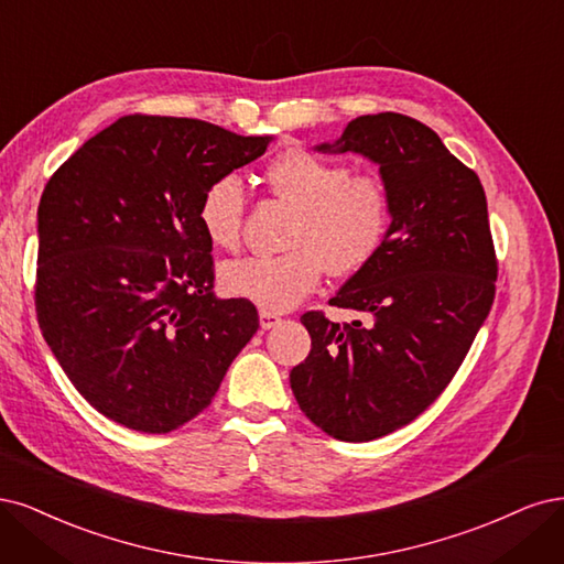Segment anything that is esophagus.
<instances>
[{
    "label": "esophagus",
    "instance_id": "34e87169",
    "mask_svg": "<svg viewBox=\"0 0 564 564\" xmlns=\"http://www.w3.org/2000/svg\"><path fill=\"white\" fill-rule=\"evenodd\" d=\"M281 323V316L279 314H274V312H260V325L264 330H269V328H274V325H279Z\"/></svg>",
    "mask_w": 564,
    "mask_h": 564
}]
</instances>
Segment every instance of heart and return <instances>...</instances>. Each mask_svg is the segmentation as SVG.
<instances>
[{
    "instance_id": "obj_1",
    "label": "heart",
    "mask_w": 564,
    "mask_h": 564,
    "mask_svg": "<svg viewBox=\"0 0 564 564\" xmlns=\"http://www.w3.org/2000/svg\"><path fill=\"white\" fill-rule=\"evenodd\" d=\"M271 196L295 208L285 234L288 252L248 258L220 271L229 297L264 312H288L318 288L325 269L337 279L366 271L384 250L393 227V194L377 173H354L335 159L285 150L269 161ZM246 189L236 175L210 180L196 206L206 239L223 250L241 246Z\"/></svg>"
}]
</instances>
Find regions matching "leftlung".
I'll return each mask as SVG.
<instances>
[{
	"instance_id": "1",
	"label": "left lung",
	"mask_w": 564,
	"mask_h": 564,
	"mask_svg": "<svg viewBox=\"0 0 564 564\" xmlns=\"http://www.w3.org/2000/svg\"><path fill=\"white\" fill-rule=\"evenodd\" d=\"M318 152L372 159L393 194L384 250L330 300L368 321L306 312L312 351L290 372L308 420L366 443L414 422L457 375L495 302L497 252L480 177L426 123L366 115Z\"/></svg>"
}]
</instances>
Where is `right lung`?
Here are the masks:
<instances>
[{"instance_id": "1", "label": "right lung", "mask_w": 564, "mask_h": 564, "mask_svg": "<svg viewBox=\"0 0 564 564\" xmlns=\"http://www.w3.org/2000/svg\"><path fill=\"white\" fill-rule=\"evenodd\" d=\"M271 138L129 115L86 140L44 187L34 306L53 356L107 420L171 433L204 412L258 333V308L213 295L196 206L210 180Z\"/></svg>"}]
</instances>
